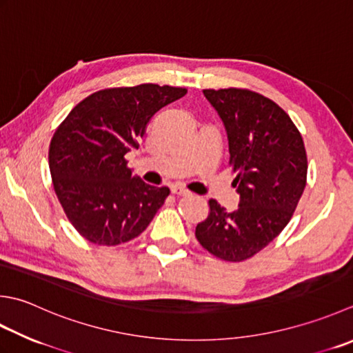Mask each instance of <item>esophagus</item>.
Instances as JSON below:
<instances>
[{"mask_svg":"<svg viewBox=\"0 0 353 353\" xmlns=\"http://www.w3.org/2000/svg\"><path fill=\"white\" fill-rule=\"evenodd\" d=\"M171 192H172V194H176V196H190L191 194L188 190H185V188H182V186H179V185L172 186Z\"/></svg>","mask_w":353,"mask_h":353,"instance_id":"obj_1","label":"esophagus"}]
</instances>
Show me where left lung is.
<instances>
[{"mask_svg":"<svg viewBox=\"0 0 353 353\" xmlns=\"http://www.w3.org/2000/svg\"><path fill=\"white\" fill-rule=\"evenodd\" d=\"M223 122L239 208L210 200L208 219L196 226L206 251L243 261L263 250L288 225L305 191L307 157L300 131L274 101L241 88L203 90Z\"/></svg>","mask_w":353,"mask_h":353,"instance_id":"8db88e82","label":"left lung"}]
</instances>
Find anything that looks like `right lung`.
<instances>
[{
	"label": "right lung",
	"mask_w": 353,
	"mask_h": 353,
	"mask_svg": "<svg viewBox=\"0 0 353 353\" xmlns=\"http://www.w3.org/2000/svg\"><path fill=\"white\" fill-rule=\"evenodd\" d=\"M185 94L186 88L157 84L101 90L54 131L48 150L53 188L82 237L114 246L147 230L170 188L141 181L123 156L139 147L151 117Z\"/></svg>",
	"instance_id": "right-lung-1"
}]
</instances>
